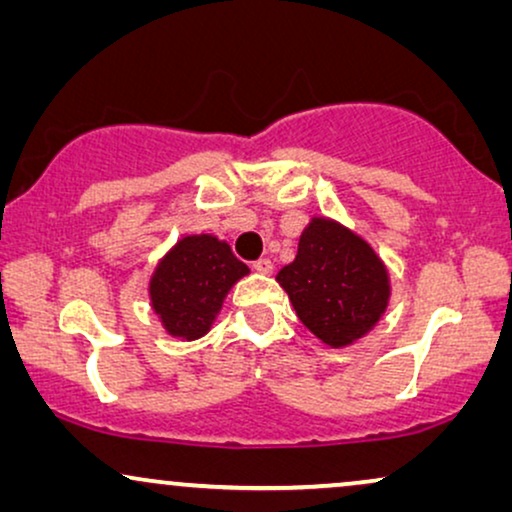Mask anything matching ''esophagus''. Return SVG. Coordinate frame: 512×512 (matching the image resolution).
Returning <instances> with one entry per match:
<instances>
[{"mask_svg": "<svg viewBox=\"0 0 512 512\" xmlns=\"http://www.w3.org/2000/svg\"><path fill=\"white\" fill-rule=\"evenodd\" d=\"M256 272H261V275H268V272L272 270V261L270 258H258V261H254V265H251Z\"/></svg>", "mask_w": 512, "mask_h": 512, "instance_id": "34e87169", "label": "esophagus"}]
</instances>
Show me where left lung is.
<instances>
[{"label": "left lung", "mask_w": 512, "mask_h": 512, "mask_svg": "<svg viewBox=\"0 0 512 512\" xmlns=\"http://www.w3.org/2000/svg\"><path fill=\"white\" fill-rule=\"evenodd\" d=\"M298 319L331 347L352 345L382 317L387 270L361 237L314 219L303 230L293 263L277 272Z\"/></svg>", "instance_id": "obj_1"}]
</instances>
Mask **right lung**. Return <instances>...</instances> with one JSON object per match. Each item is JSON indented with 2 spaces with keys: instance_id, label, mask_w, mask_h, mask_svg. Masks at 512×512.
I'll use <instances>...</instances> for the list:
<instances>
[{
  "instance_id": "right-lung-1",
  "label": "right lung",
  "mask_w": 512,
  "mask_h": 512,
  "mask_svg": "<svg viewBox=\"0 0 512 512\" xmlns=\"http://www.w3.org/2000/svg\"><path fill=\"white\" fill-rule=\"evenodd\" d=\"M247 272L226 242L212 235L184 237L153 275V310L174 338H200L212 326L230 286Z\"/></svg>"
}]
</instances>
